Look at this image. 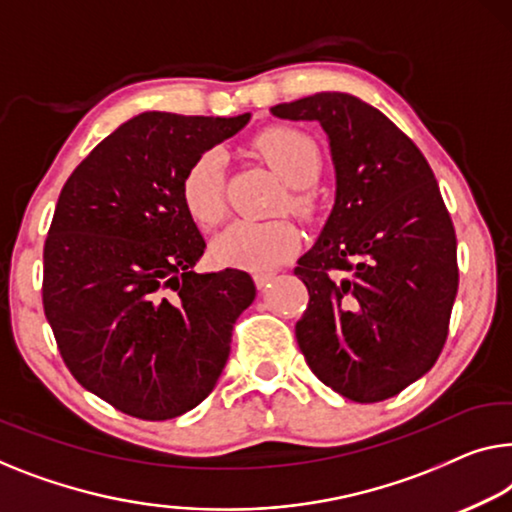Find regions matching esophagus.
I'll use <instances>...</instances> for the list:
<instances>
[{"label": "esophagus", "mask_w": 512, "mask_h": 512, "mask_svg": "<svg viewBox=\"0 0 512 512\" xmlns=\"http://www.w3.org/2000/svg\"><path fill=\"white\" fill-rule=\"evenodd\" d=\"M273 278H276V271H259V273H255V282H257L259 289L269 287V282H271Z\"/></svg>", "instance_id": "34e87169"}]
</instances>
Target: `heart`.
<instances>
[{
    "instance_id": "1",
    "label": "heart",
    "mask_w": 512,
    "mask_h": 512,
    "mask_svg": "<svg viewBox=\"0 0 512 512\" xmlns=\"http://www.w3.org/2000/svg\"><path fill=\"white\" fill-rule=\"evenodd\" d=\"M255 151L278 177L287 183L280 211L299 218H312L317 197L310 183L322 170V154L315 140L296 128L273 126L255 137ZM225 156L220 149H207L188 165L181 179V202L188 216L200 227L218 225L225 216ZM299 230L289 220L271 223H234L213 241L211 255L218 264L266 271L299 250Z\"/></svg>"
}]
</instances>
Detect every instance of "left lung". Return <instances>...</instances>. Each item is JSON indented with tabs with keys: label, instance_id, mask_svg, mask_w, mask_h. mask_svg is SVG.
Returning <instances> with one entry per match:
<instances>
[{
	"label": "left lung",
	"instance_id": "8db88e82",
	"mask_svg": "<svg viewBox=\"0 0 512 512\" xmlns=\"http://www.w3.org/2000/svg\"><path fill=\"white\" fill-rule=\"evenodd\" d=\"M271 112L329 135L335 207L294 273L315 377L354 402L393 398L437 363L457 294L455 227L432 167L386 114L322 91Z\"/></svg>",
	"mask_w": 512,
	"mask_h": 512
}]
</instances>
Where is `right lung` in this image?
Returning a JSON list of instances; mask_svg holds the SVG:
<instances>
[{
    "label": "right lung",
    "mask_w": 512,
    "mask_h": 512,
    "mask_svg": "<svg viewBox=\"0 0 512 512\" xmlns=\"http://www.w3.org/2000/svg\"><path fill=\"white\" fill-rule=\"evenodd\" d=\"M248 119L142 112L61 188L43 248L45 317L71 375L128 416L167 421L207 398L255 299L246 271H193L207 243L181 202L188 165Z\"/></svg>",
    "instance_id": "1"
}]
</instances>
